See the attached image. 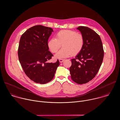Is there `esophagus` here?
I'll return each instance as SVG.
<instances>
[{
    "label": "esophagus",
    "mask_w": 120,
    "mask_h": 120,
    "mask_svg": "<svg viewBox=\"0 0 120 120\" xmlns=\"http://www.w3.org/2000/svg\"><path fill=\"white\" fill-rule=\"evenodd\" d=\"M59 62H60V63H62V62H63L64 61V59H59Z\"/></svg>",
    "instance_id": "34e87169"
}]
</instances>
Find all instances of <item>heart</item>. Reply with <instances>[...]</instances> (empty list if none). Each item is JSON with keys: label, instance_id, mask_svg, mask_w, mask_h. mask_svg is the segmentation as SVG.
Returning <instances> with one entry per match:
<instances>
[{"label": "heart", "instance_id": "1", "mask_svg": "<svg viewBox=\"0 0 120 120\" xmlns=\"http://www.w3.org/2000/svg\"><path fill=\"white\" fill-rule=\"evenodd\" d=\"M56 38H52L48 42V47L52 53H56L62 45L63 49L56 55V58H65L71 55L76 56L82 50L84 44L83 35L76 31L64 30L59 32Z\"/></svg>", "mask_w": 120, "mask_h": 120}]
</instances>
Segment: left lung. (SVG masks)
<instances>
[{
    "label": "left lung",
    "instance_id": "8db88e82",
    "mask_svg": "<svg viewBox=\"0 0 120 120\" xmlns=\"http://www.w3.org/2000/svg\"><path fill=\"white\" fill-rule=\"evenodd\" d=\"M77 29L83 35L84 44L80 52L71 60L70 71L74 82L83 84L92 80L97 74L103 61L104 50L101 37L94 31L83 26Z\"/></svg>",
    "mask_w": 120,
    "mask_h": 120
}]
</instances>
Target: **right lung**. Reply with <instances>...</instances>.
Segmentation results:
<instances>
[{
  "instance_id": "obj_1",
  "label": "right lung",
  "mask_w": 120,
  "mask_h": 120,
  "mask_svg": "<svg viewBox=\"0 0 120 120\" xmlns=\"http://www.w3.org/2000/svg\"><path fill=\"white\" fill-rule=\"evenodd\" d=\"M53 29L41 25L32 26L21 36L18 57L26 75L37 83L44 84L53 79L58 60L55 63H48L53 56L49 51L48 39Z\"/></svg>"
}]
</instances>
